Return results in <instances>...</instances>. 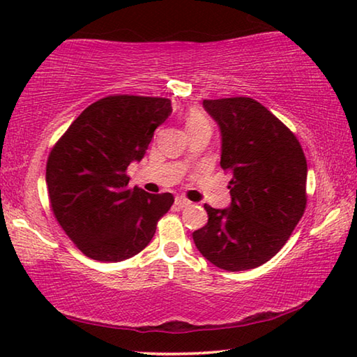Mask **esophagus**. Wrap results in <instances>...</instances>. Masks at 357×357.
I'll list each match as a JSON object with an SVG mask.
<instances>
[{
  "label": "esophagus",
  "instance_id": "esophagus-1",
  "mask_svg": "<svg viewBox=\"0 0 357 357\" xmlns=\"http://www.w3.org/2000/svg\"><path fill=\"white\" fill-rule=\"evenodd\" d=\"M174 204H176L178 209H184L187 206H190V202L187 200L184 197H176V200H174Z\"/></svg>",
  "mask_w": 357,
  "mask_h": 357
}]
</instances>
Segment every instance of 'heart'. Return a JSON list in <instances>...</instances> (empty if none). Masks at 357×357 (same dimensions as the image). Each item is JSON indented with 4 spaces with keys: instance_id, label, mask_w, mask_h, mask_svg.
I'll list each match as a JSON object with an SVG mask.
<instances>
[{
    "instance_id": "1",
    "label": "heart",
    "mask_w": 357,
    "mask_h": 357,
    "mask_svg": "<svg viewBox=\"0 0 357 357\" xmlns=\"http://www.w3.org/2000/svg\"><path fill=\"white\" fill-rule=\"evenodd\" d=\"M202 119H206L203 116V114H200V113H192L189 118H187V124H190V123H193V121H202Z\"/></svg>"
}]
</instances>
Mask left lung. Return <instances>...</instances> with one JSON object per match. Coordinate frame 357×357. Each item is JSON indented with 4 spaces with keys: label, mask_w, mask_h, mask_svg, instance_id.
Segmentation results:
<instances>
[{
    "label": "left lung",
    "mask_w": 357,
    "mask_h": 357,
    "mask_svg": "<svg viewBox=\"0 0 357 357\" xmlns=\"http://www.w3.org/2000/svg\"><path fill=\"white\" fill-rule=\"evenodd\" d=\"M222 132L220 167L233 173L231 204H204L208 223L193 243L217 268L247 271L269 261L307 206V160L298 138L250 98L203 100Z\"/></svg>",
    "instance_id": "1"
}]
</instances>
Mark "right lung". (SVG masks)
<instances>
[{"instance_id":"obj_1","label":"right lung","mask_w":357,"mask_h":357,"mask_svg":"<svg viewBox=\"0 0 357 357\" xmlns=\"http://www.w3.org/2000/svg\"><path fill=\"white\" fill-rule=\"evenodd\" d=\"M165 98L114 94L78 114L48 154L45 181L53 215L77 249L98 261H123L149 244L172 193L130 187L154 130L170 116Z\"/></svg>"}]
</instances>
